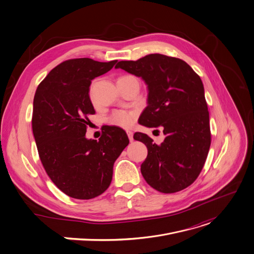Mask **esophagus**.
Returning <instances> with one entry per match:
<instances>
[{
    "mask_svg": "<svg viewBox=\"0 0 254 254\" xmlns=\"http://www.w3.org/2000/svg\"><path fill=\"white\" fill-rule=\"evenodd\" d=\"M127 136H128L129 141L132 142V141H133V132L130 131V130H127Z\"/></svg>",
    "mask_w": 254,
    "mask_h": 254,
    "instance_id": "obj_1",
    "label": "esophagus"
}]
</instances>
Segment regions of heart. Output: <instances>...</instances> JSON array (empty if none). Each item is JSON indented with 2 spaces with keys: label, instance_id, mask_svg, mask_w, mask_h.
<instances>
[{
  "label": "heart",
  "instance_id": "1",
  "mask_svg": "<svg viewBox=\"0 0 254 254\" xmlns=\"http://www.w3.org/2000/svg\"><path fill=\"white\" fill-rule=\"evenodd\" d=\"M136 120V112L133 110L127 109H119L113 111L110 115L108 122L117 127H121L124 128H128L133 126Z\"/></svg>",
  "mask_w": 254,
  "mask_h": 254
}]
</instances>
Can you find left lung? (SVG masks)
Wrapping results in <instances>:
<instances>
[{
	"instance_id": "left-lung-1",
	"label": "left lung",
	"mask_w": 254,
	"mask_h": 254,
	"mask_svg": "<svg viewBox=\"0 0 254 254\" xmlns=\"http://www.w3.org/2000/svg\"><path fill=\"white\" fill-rule=\"evenodd\" d=\"M148 87V106L139 122L163 128L165 140L156 145L146 133L133 139L147 146L148 156L141 172L149 186L173 193L190 187L199 175L211 146L210 118L199 76L186 62L160 54L115 65Z\"/></svg>"
}]
</instances>
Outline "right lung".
<instances>
[{
    "mask_svg": "<svg viewBox=\"0 0 254 254\" xmlns=\"http://www.w3.org/2000/svg\"><path fill=\"white\" fill-rule=\"evenodd\" d=\"M117 62L64 61L35 92L32 130L39 158L58 189L73 198L103 193L112 180L115 160L129 143L126 131L117 127H108L99 141L86 137L88 115L95 113L89 97L91 81Z\"/></svg>",
    "mask_w": 254,
    "mask_h": 254,
    "instance_id": "add662e5",
    "label": "right lung"
}]
</instances>
